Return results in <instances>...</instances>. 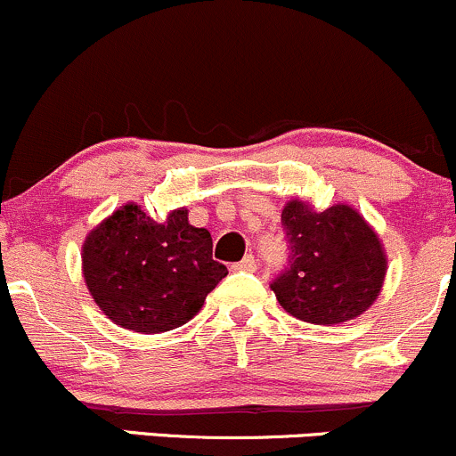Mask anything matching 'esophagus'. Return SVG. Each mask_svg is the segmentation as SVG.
I'll return each instance as SVG.
<instances>
[{
    "mask_svg": "<svg viewBox=\"0 0 456 456\" xmlns=\"http://www.w3.org/2000/svg\"><path fill=\"white\" fill-rule=\"evenodd\" d=\"M257 268V262L253 256H244L238 265H233V271H247V273H253Z\"/></svg>",
    "mask_w": 456,
    "mask_h": 456,
    "instance_id": "34e87169",
    "label": "esophagus"
}]
</instances>
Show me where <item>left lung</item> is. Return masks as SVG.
Masks as SVG:
<instances>
[{"label":"left lung","mask_w":456,"mask_h":456,"mask_svg":"<svg viewBox=\"0 0 456 456\" xmlns=\"http://www.w3.org/2000/svg\"><path fill=\"white\" fill-rule=\"evenodd\" d=\"M290 244L289 268L271 284L286 313L314 325L361 316L380 295L387 253L371 224L352 205L316 212L292 199L281 209Z\"/></svg>","instance_id":"1"}]
</instances>
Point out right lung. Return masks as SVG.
<instances>
[{"label": "right lung", "mask_w": 456, "mask_h": 456, "mask_svg": "<svg viewBox=\"0 0 456 456\" xmlns=\"http://www.w3.org/2000/svg\"><path fill=\"white\" fill-rule=\"evenodd\" d=\"M227 275L212 260V236L179 208L157 223L126 203L89 232L83 244L85 284L115 325L143 334L181 328Z\"/></svg>", "instance_id": "obj_1"}]
</instances>
